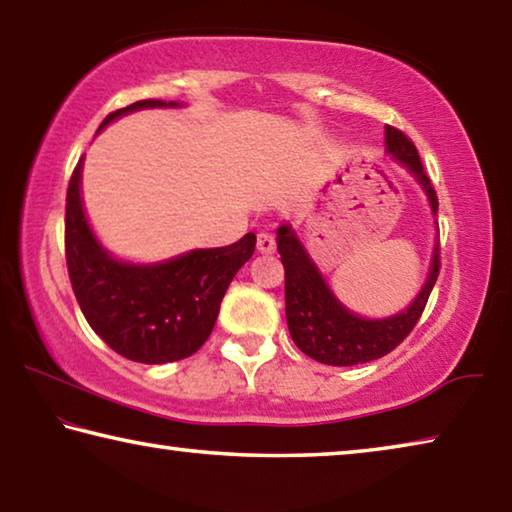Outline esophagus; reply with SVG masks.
<instances>
[{"instance_id":"1","label":"esophagus","mask_w":512,"mask_h":512,"mask_svg":"<svg viewBox=\"0 0 512 512\" xmlns=\"http://www.w3.org/2000/svg\"><path fill=\"white\" fill-rule=\"evenodd\" d=\"M257 250L262 255L275 253V239L268 235V232H259V235H257Z\"/></svg>"}]
</instances>
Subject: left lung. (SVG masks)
<instances>
[{
	"label": "left lung",
	"instance_id": "1",
	"mask_svg": "<svg viewBox=\"0 0 512 512\" xmlns=\"http://www.w3.org/2000/svg\"><path fill=\"white\" fill-rule=\"evenodd\" d=\"M386 153L411 173L431 207V214H438V198L433 192L431 180L422 169L420 155L413 142L393 126H386L384 133ZM438 228V223H436ZM277 253L284 264V302H287V325L293 343L318 363L327 366H357L384 357L395 350L411 329L418 323L429 293L438 277V232L433 244L429 273L418 296L404 311L384 318H366L354 314L329 287L325 275L311 259L309 250L296 235L291 223L277 228Z\"/></svg>",
	"mask_w": 512,
	"mask_h": 512
}]
</instances>
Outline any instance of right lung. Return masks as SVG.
I'll use <instances>...</instances> for the list:
<instances>
[{"mask_svg": "<svg viewBox=\"0 0 512 512\" xmlns=\"http://www.w3.org/2000/svg\"><path fill=\"white\" fill-rule=\"evenodd\" d=\"M149 108H183L178 101H135L101 121ZM83 160L67 187L65 255L85 320L121 357L137 363L180 361L212 334L232 277L255 253L253 232L230 246L194 248L162 262H126L94 235L81 196Z\"/></svg>", "mask_w": 512, "mask_h": 512, "instance_id": "right-lung-1", "label": "right lung"}]
</instances>
